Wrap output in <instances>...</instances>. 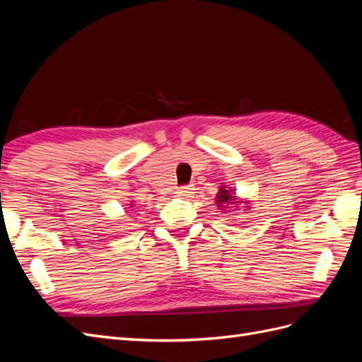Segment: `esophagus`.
Masks as SVG:
<instances>
[{
	"instance_id": "34e87169",
	"label": "esophagus",
	"mask_w": 362,
	"mask_h": 362,
	"mask_svg": "<svg viewBox=\"0 0 362 362\" xmlns=\"http://www.w3.org/2000/svg\"><path fill=\"white\" fill-rule=\"evenodd\" d=\"M193 190L194 189L192 187V185H184V187H180L177 190V194L181 196V198H187V196H190L193 193Z\"/></svg>"
}]
</instances>
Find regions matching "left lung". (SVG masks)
<instances>
[{"mask_svg":"<svg viewBox=\"0 0 362 362\" xmlns=\"http://www.w3.org/2000/svg\"><path fill=\"white\" fill-rule=\"evenodd\" d=\"M216 205L218 206V210H221V208H233V206H237V205H240V204H247L249 201H240L237 196L234 194V192H233V189H228V187H225V185H221V187H218V192H217V196H216ZM238 208V206H237Z\"/></svg>","mask_w":362,"mask_h":362,"instance_id":"8db88e82","label":"left lung"}]
</instances>
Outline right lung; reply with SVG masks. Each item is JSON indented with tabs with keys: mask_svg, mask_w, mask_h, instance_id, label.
<instances>
[{
	"mask_svg": "<svg viewBox=\"0 0 362 362\" xmlns=\"http://www.w3.org/2000/svg\"><path fill=\"white\" fill-rule=\"evenodd\" d=\"M133 204H134V202H133V201H131V204H129V205H131V206H133Z\"/></svg>",
	"mask_w": 362,
	"mask_h": 362,
	"instance_id": "obj_1",
	"label": "right lung"
}]
</instances>
